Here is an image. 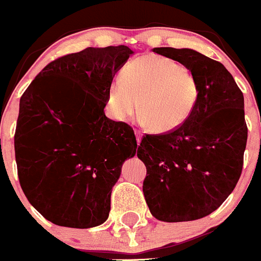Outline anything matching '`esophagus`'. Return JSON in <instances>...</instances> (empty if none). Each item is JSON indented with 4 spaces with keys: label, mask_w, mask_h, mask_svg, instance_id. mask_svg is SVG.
<instances>
[{
    "label": "esophagus",
    "mask_w": 261,
    "mask_h": 261,
    "mask_svg": "<svg viewBox=\"0 0 261 261\" xmlns=\"http://www.w3.org/2000/svg\"><path fill=\"white\" fill-rule=\"evenodd\" d=\"M135 135H136V141H138V145H140L141 138H143V133H141L140 130H135Z\"/></svg>",
    "instance_id": "esophagus-1"
}]
</instances>
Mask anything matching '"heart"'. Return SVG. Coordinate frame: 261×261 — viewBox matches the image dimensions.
<instances>
[{
    "label": "heart",
    "mask_w": 261,
    "mask_h": 261,
    "mask_svg": "<svg viewBox=\"0 0 261 261\" xmlns=\"http://www.w3.org/2000/svg\"><path fill=\"white\" fill-rule=\"evenodd\" d=\"M199 97V83L184 65L162 56L131 61L107 94L111 115L118 121L139 116L153 133H171L190 118Z\"/></svg>",
    "instance_id": "b5f03b06"
}]
</instances>
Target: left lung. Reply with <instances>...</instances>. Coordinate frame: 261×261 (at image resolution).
I'll return each mask as SVG.
<instances>
[{
  "mask_svg": "<svg viewBox=\"0 0 261 261\" xmlns=\"http://www.w3.org/2000/svg\"><path fill=\"white\" fill-rule=\"evenodd\" d=\"M153 52L186 65L198 79L199 97L181 127L141 140L144 196L158 221H195L217 211L241 176L247 141L244 94L218 61L190 48Z\"/></svg>",
  "mask_w": 261,
  "mask_h": 261,
  "instance_id": "obj_1",
  "label": "left lung"
}]
</instances>
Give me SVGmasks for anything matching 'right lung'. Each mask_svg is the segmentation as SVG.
<instances>
[{"label":"right lung","mask_w":261,"mask_h":261,"mask_svg":"<svg viewBox=\"0 0 261 261\" xmlns=\"http://www.w3.org/2000/svg\"><path fill=\"white\" fill-rule=\"evenodd\" d=\"M134 50L93 48L48 63L20 98L15 158L29 203L52 223L92 228L110 216L112 187L136 153L134 130L106 116L116 72Z\"/></svg>","instance_id":"add662e5"}]
</instances>
